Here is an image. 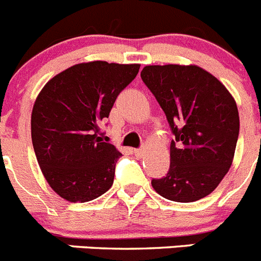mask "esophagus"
Segmentation results:
<instances>
[{
	"label": "esophagus",
	"mask_w": 261,
	"mask_h": 261,
	"mask_svg": "<svg viewBox=\"0 0 261 261\" xmlns=\"http://www.w3.org/2000/svg\"><path fill=\"white\" fill-rule=\"evenodd\" d=\"M143 154H145V150L143 149H135V155L137 158H142Z\"/></svg>",
	"instance_id": "1"
}]
</instances>
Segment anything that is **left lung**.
Here are the masks:
<instances>
[{
    "mask_svg": "<svg viewBox=\"0 0 261 261\" xmlns=\"http://www.w3.org/2000/svg\"><path fill=\"white\" fill-rule=\"evenodd\" d=\"M141 77L167 116L174 140L166 177L152 180L158 194L190 203L211 194L233 163L240 115L233 95L195 64L146 66Z\"/></svg>",
    "mask_w": 261,
    "mask_h": 261,
    "instance_id": "obj_1",
    "label": "left lung"
}]
</instances>
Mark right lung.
<instances>
[{
	"mask_svg": "<svg viewBox=\"0 0 261 261\" xmlns=\"http://www.w3.org/2000/svg\"><path fill=\"white\" fill-rule=\"evenodd\" d=\"M138 70L140 64L79 63L38 93L31 116L33 149L47 184L63 199L89 202L114 184L121 152L106 142L101 125Z\"/></svg>",
	"mask_w": 261,
	"mask_h": 261,
	"instance_id": "obj_1",
	"label": "right lung"
}]
</instances>
